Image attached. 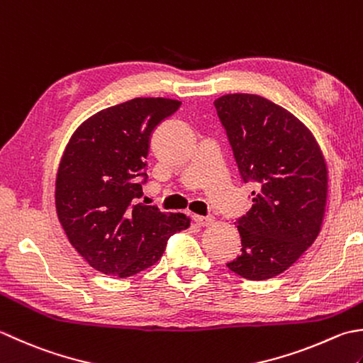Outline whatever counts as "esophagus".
Masks as SVG:
<instances>
[{
  "mask_svg": "<svg viewBox=\"0 0 363 363\" xmlns=\"http://www.w3.org/2000/svg\"><path fill=\"white\" fill-rule=\"evenodd\" d=\"M195 222H196L198 226H209V225H212V222H214V218H212V217L196 216V217H195Z\"/></svg>",
  "mask_w": 363,
  "mask_h": 363,
  "instance_id": "34e87169",
  "label": "esophagus"
}]
</instances>
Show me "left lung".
<instances>
[{"label":"left lung","instance_id":"obj_1","mask_svg":"<svg viewBox=\"0 0 363 363\" xmlns=\"http://www.w3.org/2000/svg\"><path fill=\"white\" fill-rule=\"evenodd\" d=\"M242 179H252V209L239 218L240 255L228 269L267 280L289 269L321 233L329 169L315 135L283 106L257 94L214 101Z\"/></svg>","mask_w":363,"mask_h":363}]
</instances>
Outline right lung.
Wrapping results in <instances>:
<instances>
[{
    "mask_svg": "<svg viewBox=\"0 0 363 363\" xmlns=\"http://www.w3.org/2000/svg\"><path fill=\"white\" fill-rule=\"evenodd\" d=\"M181 101L137 97L108 106L77 127L61 155L55 208L69 242L105 275L132 277L154 266L190 217L137 203L149 143Z\"/></svg>",
    "mask_w": 363,
    "mask_h": 363,
    "instance_id": "add662e5",
    "label": "right lung"
}]
</instances>
